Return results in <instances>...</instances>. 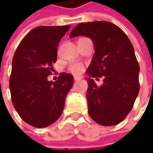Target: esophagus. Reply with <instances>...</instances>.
I'll list each match as a JSON object with an SVG mask.
<instances>
[{
  "mask_svg": "<svg viewBox=\"0 0 153 153\" xmlns=\"http://www.w3.org/2000/svg\"><path fill=\"white\" fill-rule=\"evenodd\" d=\"M82 78V76H74V80L75 81H79V80H81Z\"/></svg>",
  "mask_w": 153,
  "mask_h": 153,
  "instance_id": "obj_1",
  "label": "esophagus"
}]
</instances>
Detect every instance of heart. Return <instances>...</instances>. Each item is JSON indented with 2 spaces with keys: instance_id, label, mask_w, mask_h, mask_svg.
Here are the masks:
<instances>
[{
  "instance_id": "1",
  "label": "heart",
  "mask_w": 153,
  "mask_h": 153,
  "mask_svg": "<svg viewBox=\"0 0 153 153\" xmlns=\"http://www.w3.org/2000/svg\"><path fill=\"white\" fill-rule=\"evenodd\" d=\"M69 71L75 75H78L82 72L83 65L81 63H71L69 65Z\"/></svg>"
}]
</instances>
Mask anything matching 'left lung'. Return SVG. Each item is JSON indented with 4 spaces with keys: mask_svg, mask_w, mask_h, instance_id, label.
<instances>
[{
    "mask_svg": "<svg viewBox=\"0 0 153 153\" xmlns=\"http://www.w3.org/2000/svg\"><path fill=\"white\" fill-rule=\"evenodd\" d=\"M88 36L94 45V54L86 77L88 114L103 126L117 125L132 110L140 90V66L131 42L116 25L106 21L81 23L70 37ZM103 76L97 86L93 77Z\"/></svg>",
    "mask_w": 153,
    "mask_h": 153,
    "instance_id": "8db88e82",
    "label": "left lung"
}]
</instances>
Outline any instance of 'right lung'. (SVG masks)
Masks as SVG:
<instances>
[{
    "label": "right lung",
    "instance_id": "1",
    "mask_svg": "<svg viewBox=\"0 0 153 153\" xmlns=\"http://www.w3.org/2000/svg\"><path fill=\"white\" fill-rule=\"evenodd\" d=\"M70 29L64 26L34 28L15 52L9 80L12 102L25 123L45 128L60 117L73 76L60 73L56 82L48 80L57 60L58 45Z\"/></svg>",
    "mask_w": 153,
    "mask_h": 153
}]
</instances>
